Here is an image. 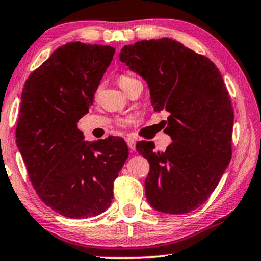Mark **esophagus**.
Wrapping results in <instances>:
<instances>
[{
    "label": "esophagus",
    "mask_w": 261,
    "mask_h": 261,
    "mask_svg": "<svg viewBox=\"0 0 261 261\" xmlns=\"http://www.w3.org/2000/svg\"><path fill=\"white\" fill-rule=\"evenodd\" d=\"M126 142H127L128 148H129L130 153H134L135 151V140L133 138H127Z\"/></svg>",
    "instance_id": "esophagus-1"
}]
</instances>
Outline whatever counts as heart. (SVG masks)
<instances>
[{"instance_id":"obj_1","label":"heart","mask_w":261,"mask_h":261,"mask_svg":"<svg viewBox=\"0 0 261 261\" xmlns=\"http://www.w3.org/2000/svg\"><path fill=\"white\" fill-rule=\"evenodd\" d=\"M133 78L132 77H129V75H126V74H123V75H120L119 77V79H118V82H119V85L121 86V85H123V84L125 83H127V82H129V80H132ZM126 121H122V123H125Z\"/></svg>"}]
</instances>
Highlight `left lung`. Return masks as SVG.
<instances>
[{"label":"left lung","instance_id":"left-lung-1","mask_svg":"<svg viewBox=\"0 0 261 261\" xmlns=\"http://www.w3.org/2000/svg\"><path fill=\"white\" fill-rule=\"evenodd\" d=\"M120 61L146 80L156 112L167 111L166 151L140 141L149 162L144 188L151 207L169 215L197 209L216 189L231 160L233 111L219 70L176 39L136 42Z\"/></svg>","mask_w":261,"mask_h":261}]
</instances>
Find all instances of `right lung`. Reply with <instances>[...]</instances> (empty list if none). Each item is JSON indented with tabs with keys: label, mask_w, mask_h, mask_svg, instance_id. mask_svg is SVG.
<instances>
[{
	"label": "right lung",
	"mask_w": 261,
	"mask_h": 261,
	"mask_svg": "<svg viewBox=\"0 0 261 261\" xmlns=\"http://www.w3.org/2000/svg\"><path fill=\"white\" fill-rule=\"evenodd\" d=\"M114 47L80 42L56 49L24 84L16 143L42 202L69 218L102 214L128 158L123 139L85 141L89 113Z\"/></svg>",
	"instance_id": "obj_1"
}]
</instances>
